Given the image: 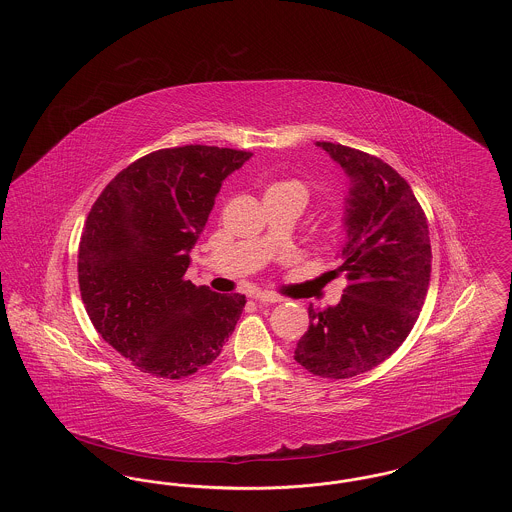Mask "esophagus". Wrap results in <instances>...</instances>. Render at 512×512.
Wrapping results in <instances>:
<instances>
[{
  "instance_id": "1",
  "label": "esophagus",
  "mask_w": 512,
  "mask_h": 512,
  "mask_svg": "<svg viewBox=\"0 0 512 512\" xmlns=\"http://www.w3.org/2000/svg\"><path fill=\"white\" fill-rule=\"evenodd\" d=\"M255 301H259V303H280L282 297H278V295H274V293L263 292L255 295Z\"/></svg>"
}]
</instances>
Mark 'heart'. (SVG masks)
Wrapping results in <instances>:
<instances>
[{
	"instance_id": "1",
	"label": "heart",
	"mask_w": 512,
	"mask_h": 512,
	"mask_svg": "<svg viewBox=\"0 0 512 512\" xmlns=\"http://www.w3.org/2000/svg\"><path fill=\"white\" fill-rule=\"evenodd\" d=\"M288 188H297V190H301L303 194H305V190H303V186L299 184V182H276V184H272L270 188H268L267 192H274V190H288Z\"/></svg>"
}]
</instances>
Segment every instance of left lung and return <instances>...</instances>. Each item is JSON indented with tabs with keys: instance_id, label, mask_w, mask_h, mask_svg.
<instances>
[{
	"instance_id": "8db88e82",
	"label": "left lung",
	"mask_w": 512,
	"mask_h": 512,
	"mask_svg": "<svg viewBox=\"0 0 512 512\" xmlns=\"http://www.w3.org/2000/svg\"><path fill=\"white\" fill-rule=\"evenodd\" d=\"M349 176L341 247L347 288L340 303L315 311L293 359L320 378L343 380L384 363L409 336L424 305L432 247L411 186L382 159L317 142Z\"/></svg>"
}]
</instances>
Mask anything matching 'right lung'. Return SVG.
Returning <instances> with one entry per match:
<instances>
[{"mask_svg":"<svg viewBox=\"0 0 512 512\" xmlns=\"http://www.w3.org/2000/svg\"><path fill=\"white\" fill-rule=\"evenodd\" d=\"M253 153L159 149L101 192L78 247V284L101 338L138 370L178 380L211 365L236 328L245 295L184 278L222 180Z\"/></svg>","mask_w":512,"mask_h":512,"instance_id":"1","label":"right lung"}]
</instances>
